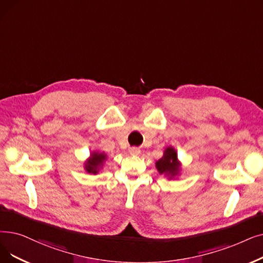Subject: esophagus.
Wrapping results in <instances>:
<instances>
[{
	"label": "esophagus",
	"instance_id": "1",
	"mask_svg": "<svg viewBox=\"0 0 263 263\" xmlns=\"http://www.w3.org/2000/svg\"><path fill=\"white\" fill-rule=\"evenodd\" d=\"M129 153H130L132 156H138V155H140L141 149H140V148H138V147H131L130 149H129Z\"/></svg>",
	"mask_w": 263,
	"mask_h": 263
}]
</instances>
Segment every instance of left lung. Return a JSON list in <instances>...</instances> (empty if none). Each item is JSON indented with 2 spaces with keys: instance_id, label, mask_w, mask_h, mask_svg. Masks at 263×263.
<instances>
[{
  "instance_id": "obj_1",
  "label": "left lung",
  "mask_w": 263,
  "mask_h": 263,
  "mask_svg": "<svg viewBox=\"0 0 263 263\" xmlns=\"http://www.w3.org/2000/svg\"><path fill=\"white\" fill-rule=\"evenodd\" d=\"M155 164L159 174L163 175L168 180L177 179L181 174V162L173 146L165 147L163 156L157 160Z\"/></svg>"
}]
</instances>
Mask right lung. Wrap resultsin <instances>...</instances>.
Wrapping results in <instances>:
<instances>
[{"mask_svg": "<svg viewBox=\"0 0 263 263\" xmlns=\"http://www.w3.org/2000/svg\"><path fill=\"white\" fill-rule=\"evenodd\" d=\"M107 158L108 157L104 152L92 151L84 162V170L88 174L97 175L103 170V166L107 161Z\"/></svg>", "mask_w": 263, "mask_h": 263, "instance_id": "right-lung-1", "label": "right lung"}]
</instances>
